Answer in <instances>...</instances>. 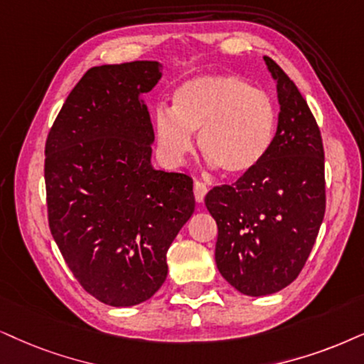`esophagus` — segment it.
<instances>
[{
	"instance_id": "esophagus-1",
	"label": "esophagus",
	"mask_w": 364,
	"mask_h": 364,
	"mask_svg": "<svg viewBox=\"0 0 364 364\" xmlns=\"http://www.w3.org/2000/svg\"><path fill=\"white\" fill-rule=\"evenodd\" d=\"M206 191H208V186L205 185L203 181H195V185H193V193H195V200L198 201V203H201V201L205 200V195Z\"/></svg>"
}]
</instances>
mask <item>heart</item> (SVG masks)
Wrapping results in <instances>:
<instances>
[{
	"instance_id": "b5f03b06",
	"label": "heart",
	"mask_w": 364,
	"mask_h": 364,
	"mask_svg": "<svg viewBox=\"0 0 364 364\" xmlns=\"http://www.w3.org/2000/svg\"><path fill=\"white\" fill-rule=\"evenodd\" d=\"M279 110L274 99L233 75H208L178 87L173 110L154 114L156 139L163 154L181 163L200 132L201 153L227 176L250 173L272 148Z\"/></svg>"
}]
</instances>
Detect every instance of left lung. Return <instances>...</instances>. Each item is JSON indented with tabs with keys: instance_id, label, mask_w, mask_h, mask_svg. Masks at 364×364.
Here are the masks:
<instances>
[{
	"instance_id": "left-lung-1",
	"label": "left lung",
	"mask_w": 364,
	"mask_h": 364,
	"mask_svg": "<svg viewBox=\"0 0 364 364\" xmlns=\"http://www.w3.org/2000/svg\"><path fill=\"white\" fill-rule=\"evenodd\" d=\"M264 60L280 104L272 148L255 169L205 196L218 227L216 267L252 297L279 292L297 279L326 211L319 126L287 73L272 58Z\"/></svg>"
}]
</instances>
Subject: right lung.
<instances>
[{
  "mask_svg": "<svg viewBox=\"0 0 364 364\" xmlns=\"http://www.w3.org/2000/svg\"><path fill=\"white\" fill-rule=\"evenodd\" d=\"M159 62L92 67L60 109L45 144L48 225L73 277L104 304L153 297L166 252L195 211L193 179L151 166L142 94Z\"/></svg>",
  "mask_w": 364,
  "mask_h": 364,
  "instance_id": "add662e5",
  "label": "right lung"
}]
</instances>
